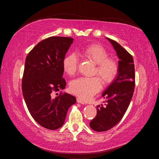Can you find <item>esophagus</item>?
Returning <instances> with one entry per match:
<instances>
[{
    "instance_id": "obj_1",
    "label": "esophagus",
    "mask_w": 159,
    "mask_h": 159,
    "mask_svg": "<svg viewBox=\"0 0 159 159\" xmlns=\"http://www.w3.org/2000/svg\"><path fill=\"white\" fill-rule=\"evenodd\" d=\"M77 102H78L81 104H86V102L85 101H84L83 99H81L80 98H77Z\"/></svg>"
}]
</instances>
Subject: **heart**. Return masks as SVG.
Returning <instances> with one entry per match:
<instances>
[{"label": "heart", "instance_id": "b5f03b06", "mask_svg": "<svg viewBox=\"0 0 159 159\" xmlns=\"http://www.w3.org/2000/svg\"><path fill=\"white\" fill-rule=\"evenodd\" d=\"M81 54L96 64L94 74L98 75L104 84L111 83L117 75L119 65L117 60L109 57V52L99 44L86 46ZM79 57L75 53L67 55L63 61L64 70L69 75H74L78 70ZM102 82L98 76L80 77L70 83L71 92L83 100H88L102 89Z\"/></svg>", "mask_w": 159, "mask_h": 159}]
</instances>
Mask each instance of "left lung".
Listing matches in <instances>:
<instances>
[{
  "label": "left lung",
  "instance_id": "1",
  "mask_svg": "<svg viewBox=\"0 0 159 159\" xmlns=\"http://www.w3.org/2000/svg\"><path fill=\"white\" fill-rule=\"evenodd\" d=\"M118 56V75L103 93L106 104L97 106V115L89 123L95 131H106L121 121L131 102L134 86V65L133 56L119 43L109 38Z\"/></svg>",
  "mask_w": 159,
  "mask_h": 159
}]
</instances>
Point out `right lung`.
Listing matches in <instances>:
<instances>
[{
    "label": "right lung",
    "instance_id": "obj_1",
    "mask_svg": "<svg viewBox=\"0 0 159 159\" xmlns=\"http://www.w3.org/2000/svg\"><path fill=\"white\" fill-rule=\"evenodd\" d=\"M71 37L51 36L42 40L26 56L22 80L25 103L33 119L43 127L55 130L64 125L74 96L52 93L64 89L63 61L73 43Z\"/></svg>",
    "mask_w": 159,
    "mask_h": 159
}]
</instances>
